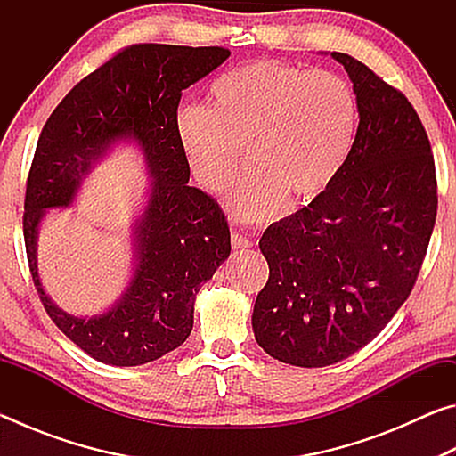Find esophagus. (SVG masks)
<instances>
[{"label":"esophagus","mask_w":456,"mask_h":456,"mask_svg":"<svg viewBox=\"0 0 456 456\" xmlns=\"http://www.w3.org/2000/svg\"><path fill=\"white\" fill-rule=\"evenodd\" d=\"M251 245H253V241L249 237H245L241 233L231 235V247H233V249H247V247H251Z\"/></svg>","instance_id":"obj_1"}]
</instances>
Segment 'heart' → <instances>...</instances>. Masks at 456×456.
<instances>
[{"instance_id": "obj_1", "label": "heart", "mask_w": 456, "mask_h": 456, "mask_svg": "<svg viewBox=\"0 0 456 456\" xmlns=\"http://www.w3.org/2000/svg\"><path fill=\"white\" fill-rule=\"evenodd\" d=\"M356 120V94L339 74L256 60L211 84L209 108L183 104L175 130L192 175L209 192H223L235 179L245 146L251 168L227 200L239 217L259 221L283 200L310 205L334 183Z\"/></svg>"}]
</instances>
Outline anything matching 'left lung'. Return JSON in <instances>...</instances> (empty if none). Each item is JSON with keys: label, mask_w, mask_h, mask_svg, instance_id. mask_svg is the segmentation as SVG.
Returning <instances> with one entry per match:
<instances>
[{"label": "left lung", "mask_w": 456, "mask_h": 456, "mask_svg": "<svg viewBox=\"0 0 456 456\" xmlns=\"http://www.w3.org/2000/svg\"><path fill=\"white\" fill-rule=\"evenodd\" d=\"M356 92V138L334 183L265 229L269 280L253 331L269 356L322 368L352 356L406 302L436 219V173L414 106L366 64L331 52Z\"/></svg>", "instance_id": "left-lung-1"}]
</instances>
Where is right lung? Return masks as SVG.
<instances>
[{"instance_id":"right-lung-1","label":"right lung","mask_w":456,"mask_h":456,"mask_svg":"<svg viewBox=\"0 0 456 456\" xmlns=\"http://www.w3.org/2000/svg\"><path fill=\"white\" fill-rule=\"evenodd\" d=\"M229 56L219 45H128L68 92L37 138L24 200L29 272L52 322L104 364L141 366L179 348L192 330L199 289L229 257L225 213L189 184L191 168L175 130L183 90ZM122 137L142 144L153 176L135 226V275L112 311L74 319L41 288L37 227L45 208L71 202L91 167Z\"/></svg>"}]
</instances>
